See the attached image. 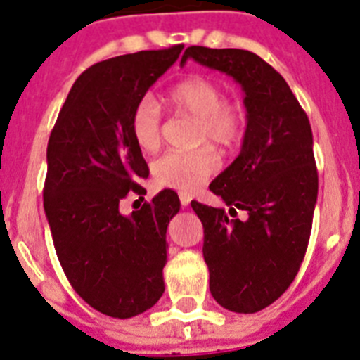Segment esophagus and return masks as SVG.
Here are the masks:
<instances>
[{"instance_id": "esophagus-1", "label": "esophagus", "mask_w": 360, "mask_h": 360, "mask_svg": "<svg viewBox=\"0 0 360 360\" xmlns=\"http://www.w3.org/2000/svg\"><path fill=\"white\" fill-rule=\"evenodd\" d=\"M179 201H181V205H183V207H188L190 201H192V198H190L188 194H179Z\"/></svg>"}]
</instances>
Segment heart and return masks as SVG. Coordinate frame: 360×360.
<instances>
[{"label":"heart","instance_id":"b5f03b06","mask_svg":"<svg viewBox=\"0 0 360 360\" xmlns=\"http://www.w3.org/2000/svg\"><path fill=\"white\" fill-rule=\"evenodd\" d=\"M168 104L177 113L198 119L195 144L231 148L245 128V110L236 98H225L212 78L194 75L175 84L168 93ZM129 134L144 153L155 152L162 139V111L152 96H143L129 117ZM219 168V157L210 146L190 153L168 152L155 159L152 175L159 186L192 194Z\"/></svg>","mask_w":360,"mask_h":360}]
</instances>
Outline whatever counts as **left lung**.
<instances>
[{"mask_svg":"<svg viewBox=\"0 0 360 360\" xmlns=\"http://www.w3.org/2000/svg\"><path fill=\"white\" fill-rule=\"evenodd\" d=\"M188 58L226 72L245 93L241 152L210 183L229 212L198 201L192 208L203 223L212 297L234 313H256L288 291L306 256L319 194L311 124L282 75L258 54L192 45L181 63Z\"/></svg>","mask_w":360,"mask_h":360,"instance_id":"8db88e82","label":"left lung"}]
</instances>
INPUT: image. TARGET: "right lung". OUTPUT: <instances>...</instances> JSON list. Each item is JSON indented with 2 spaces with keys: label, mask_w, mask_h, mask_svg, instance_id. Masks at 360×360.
<instances>
[{
  "label": "right lung",
  "mask_w": 360,
  "mask_h": 360,
  "mask_svg": "<svg viewBox=\"0 0 360 360\" xmlns=\"http://www.w3.org/2000/svg\"><path fill=\"white\" fill-rule=\"evenodd\" d=\"M181 51H139L86 69L47 144L44 208L56 256L72 289L113 319L141 315L165 292L166 229L179 198L162 190L131 216L119 205L146 194L139 181L150 174L129 134L131 111Z\"/></svg>",
  "instance_id": "1"
}]
</instances>
